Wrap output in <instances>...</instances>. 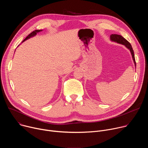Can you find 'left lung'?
Here are the masks:
<instances>
[{"mask_svg": "<svg viewBox=\"0 0 148 148\" xmlns=\"http://www.w3.org/2000/svg\"><path fill=\"white\" fill-rule=\"evenodd\" d=\"M110 38H111V40L114 41H116L117 42V43H120V44H122V45H125L126 47H127L128 49H129L131 51V53L132 54V58H133V60H134V63H135V65L136 66V61H135V55H134V50H133V49L132 47V46L130 44V42L126 40L124 37H123L121 35H119V34H111V36H110Z\"/></svg>", "mask_w": 148, "mask_h": 148, "instance_id": "left-lung-1", "label": "left lung"}]
</instances>
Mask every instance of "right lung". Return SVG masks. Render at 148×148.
<instances>
[{"label":"right lung","mask_w":148,"mask_h":148,"mask_svg":"<svg viewBox=\"0 0 148 148\" xmlns=\"http://www.w3.org/2000/svg\"><path fill=\"white\" fill-rule=\"evenodd\" d=\"M40 31H41V30H36L33 31V32H32L30 34H29L26 37V38H25L23 41H25L26 40H27V38H29L30 37H32V36H34V35H36V34H37V33H38V32H40Z\"/></svg>","instance_id":"obj_1"}]
</instances>
